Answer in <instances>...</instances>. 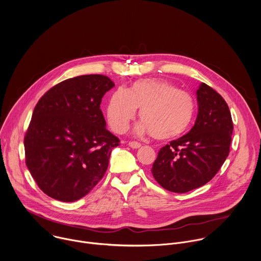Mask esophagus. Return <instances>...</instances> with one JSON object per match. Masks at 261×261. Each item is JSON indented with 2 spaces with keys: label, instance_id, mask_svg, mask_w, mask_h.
Instances as JSON below:
<instances>
[{
  "label": "esophagus",
  "instance_id": "esophagus-1",
  "mask_svg": "<svg viewBox=\"0 0 261 261\" xmlns=\"http://www.w3.org/2000/svg\"><path fill=\"white\" fill-rule=\"evenodd\" d=\"M128 144L131 148H139L141 146V143H139L137 141H130Z\"/></svg>",
  "mask_w": 261,
  "mask_h": 261
}]
</instances>
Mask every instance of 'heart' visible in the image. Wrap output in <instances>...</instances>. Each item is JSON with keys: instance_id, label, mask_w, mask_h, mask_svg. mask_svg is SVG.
Here are the masks:
<instances>
[{"instance_id": "b5f03b06", "label": "heart", "mask_w": 261, "mask_h": 261, "mask_svg": "<svg viewBox=\"0 0 261 261\" xmlns=\"http://www.w3.org/2000/svg\"><path fill=\"white\" fill-rule=\"evenodd\" d=\"M137 109L142 121L135 127V133H151L155 139L169 140L187 130L195 107L188 92L166 80H138L127 91L118 88L112 93L106 110L110 127L117 133H124Z\"/></svg>"}]
</instances>
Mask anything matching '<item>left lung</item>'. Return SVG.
I'll use <instances>...</instances> for the list:
<instances>
[{
    "label": "left lung",
    "instance_id": "1",
    "mask_svg": "<svg viewBox=\"0 0 261 261\" xmlns=\"http://www.w3.org/2000/svg\"><path fill=\"white\" fill-rule=\"evenodd\" d=\"M196 95L194 126L162 147L152 165L153 178L171 192L185 193L210 182L230 152L234 127L227 102L205 83L200 84Z\"/></svg>",
    "mask_w": 261,
    "mask_h": 261
}]
</instances>
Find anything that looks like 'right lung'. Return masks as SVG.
Wrapping results in <instances>:
<instances>
[{
    "label": "right lung",
    "instance_id": "right-lung-1",
    "mask_svg": "<svg viewBox=\"0 0 261 261\" xmlns=\"http://www.w3.org/2000/svg\"><path fill=\"white\" fill-rule=\"evenodd\" d=\"M115 86L105 75L67 79L36 103L24 137L25 163L47 196L73 202L103 177L119 138L106 128L101 98Z\"/></svg>",
    "mask_w": 261,
    "mask_h": 261
}]
</instances>
